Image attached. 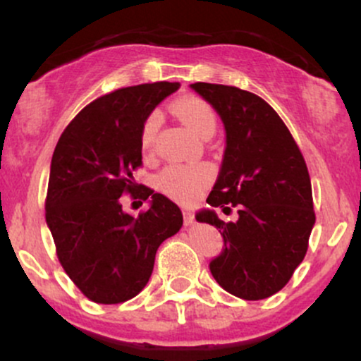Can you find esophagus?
I'll return each mask as SVG.
<instances>
[{
	"label": "esophagus",
	"mask_w": 361,
	"mask_h": 361,
	"mask_svg": "<svg viewBox=\"0 0 361 361\" xmlns=\"http://www.w3.org/2000/svg\"><path fill=\"white\" fill-rule=\"evenodd\" d=\"M183 217H185V226H193L195 215L192 210H183Z\"/></svg>",
	"instance_id": "esophagus-1"
}]
</instances>
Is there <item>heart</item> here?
<instances>
[{
  "instance_id": "b5f03b06",
  "label": "heart",
  "mask_w": 361,
  "mask_h": 361,
  "mask_svg": "<svg viewBox=\"0 0 361 361\" xmlns=\"http://www.w3.org/2000/svg\"><path fill=\"white\" fill-rule=\"evenodd\" d=\"M173 114L185 123L190 130L200 137H210L217 127V117L209 102L198 97H183L171 105ZM159 117L157 114H149L140 127L139 146L144 156H149L154 149V140ZM215 171L209 163L197 164H171L164 168L157 176V186L168 197L183 204H192L214 181Z\"/></svg>"
}]
</instances>
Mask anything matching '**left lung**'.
Instances as JSON below:
<instances>
[{"label":"left lung","mask_w":361,"mask_h":361,"mask_svg":"<svg viewBox=\"0 0 361 361\" xmlns=\"http://www.w3.org/2000/svg\"><path fill=\"white\" fill-rule=\"evenodd\" d=\"M192 88L221 115L227 146L209 205L238 221L224 222L212 210L197 215L222 234L226 250L210 263L224 290L244 300L271 297L292 279L309 247L316 222L312 186L304 156L280 115L251 91L193 82Z\"/></svg>","instance_id":"obj_1"}]
</instances>
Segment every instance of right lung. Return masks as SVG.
<instances>
[{
    "label": "right lung",
    "mask_w": 361,
    "mask_h": 361,
    "mask_svg": "<svg viewBox=\"0 0 361 361\" xmlns=\"http://www.w3.org/2000/svg\"><path fill=\"white\" fill-rule=\"evenodd\" d=\"M178 82L127 86L97 98L74 117L54 149L45 221L73 283L97 304H122L146 287L157 247L183 226L169 198L134 181L142 166L140 127ZM152 198L139 218L119 197Z\"/></svg>",
    "instance_id": "1"
}]
</instances>
